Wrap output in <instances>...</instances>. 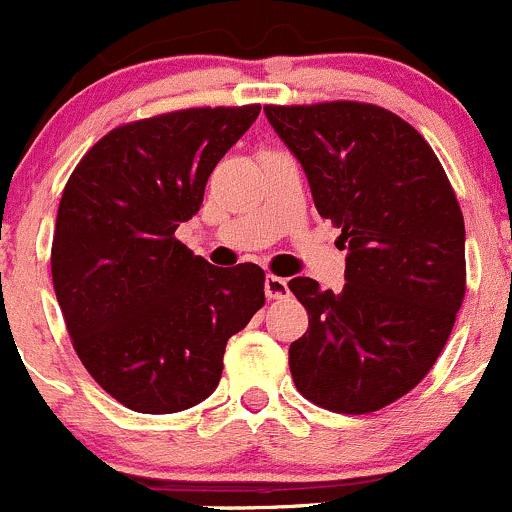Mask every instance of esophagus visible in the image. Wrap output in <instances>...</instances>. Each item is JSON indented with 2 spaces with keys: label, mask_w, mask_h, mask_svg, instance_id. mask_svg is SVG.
<instances>
[{
  "label": "esophagus",
  "mask_w": 512,
  "mask_h": 512,
  "mask_svg": "<svg viewBox=\"0 0 512 512\" xmlns=\"http://www.w3.org/2000/svg\"><path fill=\"white\" fill-rule=\"evenodd\" d=\"M265 294H267V299L287 297L289 294L287 280H282V277H275V275H267L265 277Z\"/></svg>",
  "instance_id": "34e87169"
}]
</instances>
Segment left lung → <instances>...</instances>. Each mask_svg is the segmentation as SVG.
Segmentation results:
<instances>
[{
    "mask_svg": "<svg viewBox=\"0 0 512 512\" xmlns=\"http://www.w3.org/2000/svg\"><path fill=\"white\" fill-rule=\"evenodd\" d=\"M307 175L314 208L342 230L344 289L294 277L309 329L289 347L304 399L369 414L428 374L466 294V225L421 133L386 108L334 101L267 106Z\"/></svg>",
    "mask_w": 512,
    "mask_h": 512,
    "instance_id": "obj_1",
    "label": "left lung"
}]
</instances>
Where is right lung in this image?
<instances>
[{"instance_id":"obj_1","label":"right lung","mask_w":512,"mask_h":512,"mask_svg":"<svg viewBox=\"0 0 512 512\" xmlns=\"http://www.w3.org/2000/svg\"><path fill=\"white\" fill-rule=\"evenodd\" d=\"M257 113L188 108L113 128L61 195L51 277L66 329L96 384L138 414L208 399L227 339L265 304L262 267H215L175 240Z\"/></svg>"}]
</instances>
